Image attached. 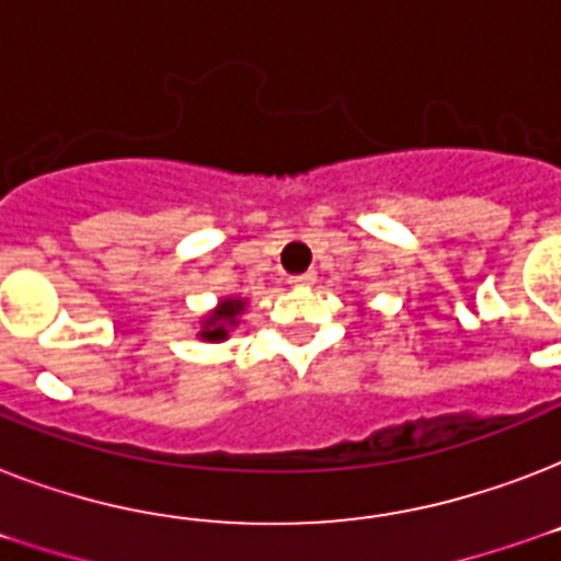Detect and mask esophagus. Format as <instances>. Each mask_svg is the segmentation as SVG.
I'll return each mask as SVG.
<instances>
[{
    "label": "esophagus",
    "mask_w": 561,
    "mask_h": 561,
    "mask_svg": "<svg viewBox=\"0 0 561 561\" xmlns=\"http://www.w3.org/2000/svg\"><path fill=\"white\" fill-rule=\"evenodd\" d=\"M317 282V273H302V276H290V288H311Z\"/></svg>",
    "instance_id": "esophagus-1"
}]
</instances>
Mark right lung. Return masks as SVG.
Here are the masks:
<instances>
[{
    "label": "right lung",
    "mask_w": 561,
    "mask_h": 561,
    "mask_svg": "<svg viewBox=\"0 0 561 561\" xmlns=\"http://www.w3.org/2000/svg\"><path fill=\"white\" fill-rule=\"evenodd\" d=\"M247 299L241 297H224L218 299V306L211 308L209 314L201 317V329H197V337L206 343H220L227 341L229 332L241 323V314H244Z\"/></svg>",
    "instance_id": "1"
}]
</instances>
